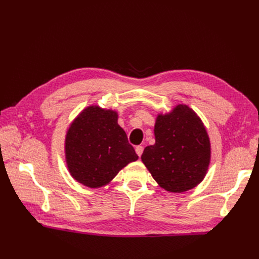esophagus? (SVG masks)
I'll list each match as a JSON object with an SVG mask.
<instances>
[{
    "mask_svg": "<svg viewBox=\"0 0 259 259\" xmlns=\"http://www.w3.org/2000/svg\"><path fill=\"white\" fill-rule=\"evenodd\" d=\"M135 151H136L137 155H138V156H140V155L143 154V151H144V147H143V146H137V147L135 148Z\"/></svg>",
    "mask_w": 259,
    "mask_h": 259,
    "instance_id": "1",
    "label": "esophagus"
}]
</instances>
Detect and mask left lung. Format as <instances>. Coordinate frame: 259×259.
<instances>
[{"label": "left lung", "instance_id": "1", "mask_svg": "<svg viewBox=\"0 0 259 259\" xmlns=\"http://www.w3.org/2000/svg\"><path fill=\"white\" fill-rule=\"evenodd\" d=\"M155 144L145 148L142 161L163 189L180 193L204 179L210 162V143L204 124L187 105L158 114Z\"/></svg>", "mask_w": 259, "mask_h": 259}]
</instances>
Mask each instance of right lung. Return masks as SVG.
Here are the masks:
<instances>
[{
	"label": "right lung",
	"instance_id": "obj_1",
	"mask_svg": "<svg viewBox=\"0 0 259 259\" xmlns=\"http://www.w3.org/2000/svg\"><path fill=\"white\" fill-rule=\"evenodd\" d=\"M70 175L90 188L108 185L128 163L138 159L117 124V112L90 106L70 124L65 139Z\"/></svg>",
	"mask_w": 259,
	"mask_h": 259
}]
</instances>
